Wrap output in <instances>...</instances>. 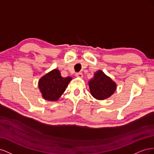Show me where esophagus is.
<instances>
[{
    "label": "esophagus",
    "mask_w": 154,
    "mask_h": 154,
    "mask_svg": "<svg viewBox=\"0 0 154 154\" xmlns=\"http://www.w3.org/2000/svg\"><path fill=\"white\" fill-rule=\"evenodd\" d=\"M76 76L78 77V78H83V74L82 72H77L76 74Z\"/></svg>",
    "instance_id": "esophagus-1"
}]
</instances>
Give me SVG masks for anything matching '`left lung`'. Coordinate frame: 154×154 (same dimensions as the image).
Here are the masks:
<instances>
[{
    "label": "left lung",
    "instance_id": "obj_1",
    "mask_svg": "<svg viewBox=\"0 0 154 154\" xmlns=\"http://www.w3.org/2000/svg\"><path fill=\"white\" fill-rule=\"evenodd\" d=\"M91 95L97 100H103L112 95L116 90V83L101 70L95 72L88 82Z\"/></svg>",
    "mask_w": 154,
    "mask_h": 154
}]
</instances>
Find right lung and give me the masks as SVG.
<instances>
[{
  "instance_id": "obj_1",
  "label": "right lung",
  "mask_w": 154,
  "mask_h": 154,
  "mask_svg": "<svg viewBox=\"0 0 154 154\" xmlns=\"http://www.w3.org/2000/svg\"><path fill=\"white\" fill-rule=\"evenodd\" d=\"M72 78H63L59 70L55 69L42 77L38 87L43 98L48 101H57L62 95Z\"/></svg>"
}]
</instances>
